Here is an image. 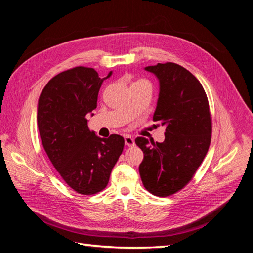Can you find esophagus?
I'll list each match as a JSON object with an SVG mask.
<instances>
[{
	"mask_svg": "<svg viewBox=\"0 0 253 253\" xmlns=\"http://www.w3.org/2000/svg\"><path fill=\"white\" fill-rule=\"evenodd\" d=\"M125 143L126 147H134L135 141L131 136H125Z\"/></svg>",
	"mask_w": 253,
	"mask_h": 253,
	"instance_id": "1",
	"label": "esophagus"
}]
</instances>
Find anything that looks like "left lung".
<instances>
[{
  "label": "left lung",
  "instance_id": "8db88e82",
  "mask_svg": "<svg viewBox=\"0 0 253 253\" xmlns=\"http://www.w3.org/2000/svg\"><path fill=\"white\" fill-rule=\"evenodd\" d=\"M159 80L153 120L166 126L165 141L137 137L143 152L139 174L150 193L167 197L185 188L209 150L212 118L206 91L185 67L173 62L147 66Z\"/></svg>",
  "mask_w": 253,
  "mask_h": 253
}]
</instances>
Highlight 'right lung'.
Instances as JSON below:
<instances>
[{"mask_svg": "<svg viewBox=\"0 0 253 253\" xmlns=\"http://www.w3.org/2000/svg\"><path fill=\"white\" fill-rule=\"evenodd\" d=\"M91 67L77 66L51 78L38 102L43 148L61 177L76 192L93 195L109 183L125 147L124 137L100 138L89 131L86 115L97 108L104 79Z\"/></svg>", "mask_w": 253, "mask_h": 253, "instance_id": "1", "label": "right lung"}]
</instances>
